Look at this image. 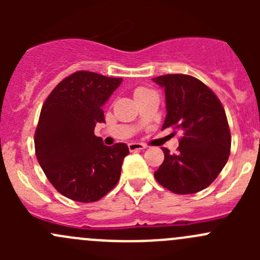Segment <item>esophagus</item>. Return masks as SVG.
<instances>
[{
	"label": "esophagus",
	"instance_id": "obj_1",
	"mask_svg": "<svg viewBox=\"0 0 260 260\" xmlns=\"http://www.w3.org/2000/svg\"><path fill=\"white\" fill-rule=\"evenodd\" d=\"M128 148H129V151H140V149H145L147 148L146 145H143V143H138V142H131L129 145H128Z\"/></svg>",
	"mask_w": 260,
	"mask_h": 260
}]
</instances>
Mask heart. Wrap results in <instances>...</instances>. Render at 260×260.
<instances>
[{"label": "heart", "instance_id": "1", "mask_svg": "<svg viewBox=\"0 0 260 260\" xmlns=\"http://www.w3.org/2000/svg\"><path fill=\"white\" fill-rule=\"evenodd\" d=\"M148 90V89H146V88H137L135 90V96H137L138 94H141V93H143V91H147Z\"/></svg>", "mask_w": 260, "mask_h": 260}]
</instances>
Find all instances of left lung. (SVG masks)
I'll return each instance as SVG.
<instances>
[{
    "mask_svg": "<svg viewBox=\"0 0 260 260\" xmlns=\"http://www.w3.org/2000/svg\"><path fill=\"white\" fill-rule=\"evenodd\" d=\"M152 80L165 89L167 114L162 129L182 132L177 153L162 148L165 159L154 179L175 193L199 192L216 179L229 158L226 114L214 91L191 75L169 74Z\"/></svg>",
    "mask_w": 260,
    "mask_h": 260,
    "instance_id": "left-lung-1",
    "label": "left lung"
}]
</instances>
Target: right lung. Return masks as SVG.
<instances>
[{"instance_id": "add662e5", "label": "right lung", "mask_w": 260, "mask_h": 260, "mask_svg": "<svg viewBox=\"0 0 260 260\" xmlns=\"http://www.w3.org/2000/svg\"><path fill=\"white\" fill-rule=\"evenodd\" d=\"M120 83L122 78L81 70L60 81L41 108L35 132L36 158L65 198L94 203L119 180L128 146H106L94 135V127L106 123L103 106Z\"/></svg>"}]
</instances>
